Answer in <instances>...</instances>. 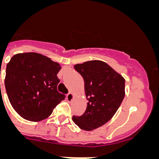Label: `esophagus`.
<instances>
[{"instance_id": "1", "label": "esophagus", "mask_w": 159, "mask_h": 159, "mask_svg": "<svg viewBox=\"0 0 159 159\" xmlns=\"http://www.w3.org/2000/svg\"><path fill=\"white\" fill-rule=\"evenodd\" d=\"M74 97H75V95L72 93V92H69V93L67 95V99L68 102H71L72 101V99H74Z\"/></svg>"}]
</instances>
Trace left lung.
<instances>
[{
	"instance_id": "8db88e82",
	"label": "left lung",
	"mask_w": 159,
	"mask_h": 159,
	"mask_svg": "<svg viewBox=\"0 0 159 159\" xmlns=\"http://www.w3.org/2000/svg\"><path fill=\"white\" fill-rule=\"evenodd\" d=\"M74 68L84 80L87 110L72 120L82 130H92L107 123L117 111L125 96V80L101 60L75 64Z\"/></svg>"
}]
</instances>
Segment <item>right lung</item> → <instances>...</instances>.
<instances>
[{
  "label": "right lung",
  "mask_w": 159,
  "mask_h": 159,
  "mask_svg": "<svg viewBox=\"0 0 159 159\" xmlns=\"http://www.w3.org/2000/svg\"><path fill=\"white\" fill-rule=\"evenodd\" d=\"M61 66L36 52L18 53L7 64L5 86L12 108L23 119H47L65 95L57 92Z\"/></svg>",
  "instance_id": "1"
}]
</instances>
